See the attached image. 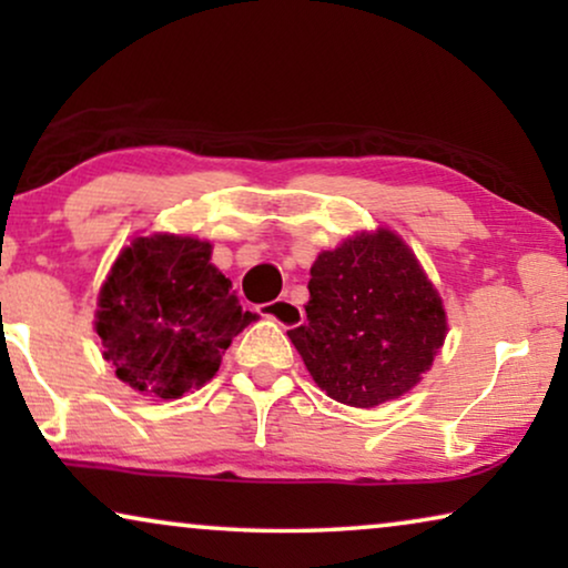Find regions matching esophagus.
<instances>
[{
	"label": "esophagus",
	"instance_id": "1",
	"mask_svg": "<svg viewBox=\"0 0 568 568\" xmlns=\"http://www.w3.org/2000/svg\"><path fill=\"white\" fill-rule=\"evenodd\" d=\"M261 315L271 317V321L284 325V328H294V325L302 323V307L292 300H276L268 302V305H261Z\"/></svg>",
	"mask_w": 568,
	"mask_h": 568
}]
</instances>
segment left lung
<instances>
[{
	"label": "left lung",
	"mask_w": 568,
	"mask_h": 568,
	"mask_svg": "<svg viewBox=\"0 0 568 568\" xmlns=\"http://www.w3.org/2000/svg\"><path fill=\"white\" fill-rule=\"evenodd\" d=\"M307 290V321L286 333L317 387L346 406L408 393L445 344L439 294L390 230L317 255Z\"/></svg>",
	"instance_id": "1"
}]
</instances>
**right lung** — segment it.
<instances>
[{
    "mask_svg": "<svg viewBox=\"0 0 568 568\" xmlns=\"http://www.w3.org/2000/svg\"><path fill=\"white\" fill-rule=\"evenodd\" d=\"M193 237H136L100 290L98 336L115 375L170 400L209 383L232 338L255 321Z\"/></svg>",
    "mask_w": 568,
    "mask_h": 568,
    "instance_id": "obj_1",
    "label": "right lung"
}]
</instances>
